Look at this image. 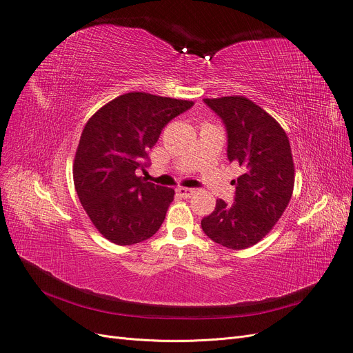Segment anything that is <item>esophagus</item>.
Here are the masks:
<instances>
[{"label": "esophagus", "instance_id": "obj_1", "mask_svg": "<svg viewBox=\"0 0 353 353\" xmlns=\"http://www.w3.org/2000/svg\"><path fill=\"white\" fill-rule=\"evenodd\" d=\"M176 193L183 197V199H190L193 194H194V190L193 189H189V188H177L176 189Z\"/></svg>", "mask_w": 353, "mask_h": 353}]
</instances>
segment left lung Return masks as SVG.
Listing matches in <instances>:
<instances>
[{"mask_svg": "<svg viewBox=\"0 0 353 353\" xmlns=\"http://www.w3.org/2000/svg\"><path fill=\"white\" fill-rule=\"evenodd\" d=\"M228 130V159L243 169L233 180L234 201L219 199L201 220L213 242L240 250L256 245L286 210L294 186V165L285 130L243 96L205 99Z\"/></svg>", "mask_w": 353, "mask_h": 353, "instance_id": "obj_1", "label": "left lung"}]
</instances>
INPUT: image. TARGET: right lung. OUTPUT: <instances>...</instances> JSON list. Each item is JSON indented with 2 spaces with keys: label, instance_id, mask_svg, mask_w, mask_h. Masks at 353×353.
Listing matches in <instances>:
<instances>
[{
  "label": "right lung",
  "instance_id": "right-lung-1",
  "mask_svg": "<svg viewBox=\"0 0 353 353\" xmlns=\"http://www.w3.org/2000/svg\"><path fill=\"white\" fill-rule=\"evenodd\" d=\"M194 103L125 92L87 121L74 157V186L92 225L110 242L150 239L164 221L174 190L136 174L163 127Z\"/></svg>",
  "mask_w": 353,
  "mask_h": 353
}]
</instances>
